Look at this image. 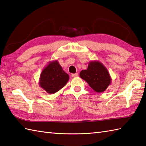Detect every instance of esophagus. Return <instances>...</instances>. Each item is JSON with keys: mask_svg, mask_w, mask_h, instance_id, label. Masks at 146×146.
Segmentation results:
<instances>
[{"mask_svg": "<svg viewBox=\"0 0 146 146\" xmlns=\"http://www.w3.org/2000/svg\"><path fill=\"white\" fill-rule=\"evenodd\" d=\"M71 76L73 77V78H75V77L78 76V73H74V74H72V75H71Z\"/></svg>", "mask_w": 146, "mask_h": 146, "instance_id": "obj_1", "label": "esophagus"}]
</instances>
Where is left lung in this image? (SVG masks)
<instances>
[{"mask_svg": "<svg viewBox=\"0 0 146 146\" xmlns=\"http://www.w3.org/2000/svg\"><path fill=\"white\" fill-rule=\"evenodd\" d=\"M80 76L98 93L105 91L111 83V76L107 68L98 61L89 62L87 69L81 71Z\"/></svg>", "mask_w": 146, "mask_h": 146, "instance_id": "1", "label": "left lung"}]
</instances>
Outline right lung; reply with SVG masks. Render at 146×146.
I'll list each match as a JSON object with an SVG mask.
<instances>
[{"instance_id":"obj_1","label":"right lung","mask_w":146,"mask_h":146,"mask_svg":"<svg viewBox=\"0 0 146 146\" xmlns=\"http://www.w3.org/2000/svg\"><path fill=\"white\" fill-rule=\"evenodd\" d=\"M68 80L69 75L56 60L50 61L42 70L38 84L47 93L53 94L64 87Z\"/></svg>"}]
</instances>
